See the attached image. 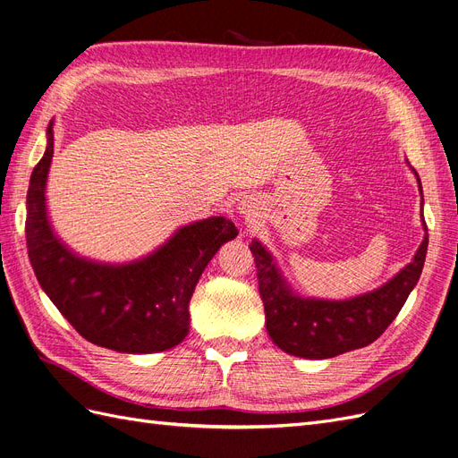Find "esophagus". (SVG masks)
I'll return each mask as SVG.
<instances>
[{"mask_svg":"<svg viewBox=\"0 0 458 458\" xmlns=\"http://www.w3.org/2000/svg\"><path fill=\"white\" fill-rule=\"evenodd\" d=\"M238 209H240V215L245 216L247 220H253V218L259 216V213H257V209H255V205L249 203V201H242Z\"/></svg>","mask_w":458,"mask_h":458,"instance_id":"1","label":"esophagus"}]
</instances>
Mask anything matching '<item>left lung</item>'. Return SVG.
<instances>
[{"label": "left lung", "mask_w": 458, "mask_h": 458, "mask_svg": "<svg viewBox=\"0 0 458 458\" xmlns=\"http://www.w3.org/2000/svg\"><path fill=\"white\" fill-rule=\"evenodd\" d=\"M412 173L417 174L415 169ZM417 182L422 194L419 174ZM422 226L424 240L405 268L378 289L346 301L301 297L287 284L270 250L259 240L250 242L272 343L291 356L306 360H327L375 343L400 314L422 274L428 249L424 216Z\"/></svg>", "instance_id": "left-lung-1"}]
</instances>
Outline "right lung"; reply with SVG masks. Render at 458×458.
I'll use <instances>...</instances> for the list:
<instances>
[{
	"label": "right lung",
	"instance_id": "add662e5",
	"mask_svg": "<svg viewBox=\"0 0 458 458\" xmlns=\"http://www.w3.org/2000/svg\"><path fill=\"white\" fill-rule=\"evenodd\" d=\"M53 120L47 148L34 167L26 196V245L41 289L87 341L122 353L164 352L184 341L188 304L220 245L238 228L209 216L176 230L150 255L125 264L80 257L55 233L46 203L53 159Z\"/></svg>",
	"mask_w": 458,
	"mask_h": 458
}]
</instances>
